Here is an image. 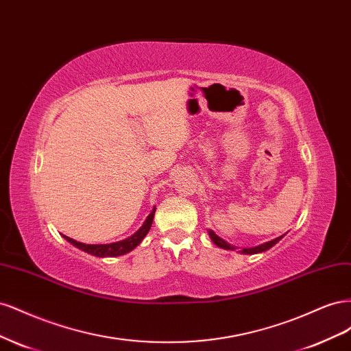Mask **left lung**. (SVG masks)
Here are the masks:
<instances>
[{"label": "left lung", "mask_w": 351, "mask_h": 351, "mask_svg": "<svg viewBox=\"0 0 351 351\" xmlns=\"http://www.w3.org/2000/svg\"><path fill=\"white\" fill-rule=\"evenodd\" d=\"M208 234H209V237H210V240L214 241L218 247H221V249H226V250H234L236 247L232 246V244H230V243H227L226 240H222L221 237H218L214 231L212 230H209L208 231ZM282 239V236L281 237H277L275 240H271V241H268V243H263V244H261V246H256V247H249V249H241L240 250V253H243V254H254V253H261V252H265V250H268V249H271L274 244H277L280 240Z\"/></svg>", "instance_id": "left-lung-1"}]
</instances>
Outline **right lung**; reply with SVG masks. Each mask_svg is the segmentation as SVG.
<instances>
[{"label": "right lung", "mask_w": 351, "mask_h": 351, "mask_svg": "<svg viewBox=\"0 0 351 351\" xmlns=\"http://www.w3.org/2000/svg\"><path fill=\"white\" fill-rule=\"evenodd\" d=\"M156 208L152 209V212L147 215L146 221L143 222V226L137 230L133 236H130L129 239H124L121 241H115V243H110V244H84L80 241L73 240L67 236H62L69 243H71L73 246H76L77 249L86 252L89 254H93V256L98 258H114V256H121V254H125L132 252L136 246H139L141 241L146 237L147 232L151 230L152 221H154V215H155Z\"/></svg>", "instance_id": "1"}]
</instances>
